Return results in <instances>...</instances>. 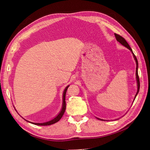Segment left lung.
Segmentation results:
<instances>
[{
	"mask_svg": "<svg viewBox=\"0 0 150 150\" xmlns=\"http://www.w3.org/2000/svg\"><path fill=\"white\" fill-rule=\"evenodd\" d=\"M114 35H115V38H116V39H117V41L118 42H119L120 44H122L123 45H124L125 47H127V48H128L129 50H130L131 51L132 53L133 54V57H134V59H135V60H136V75L137 83V93H136V96H135V98H134V100H135V98H136V96H137V93H139V89H140V80H139V75H138V70H137V69H138V61H137V58H136V55H135L134 54V53L132 52V50L131 48L130 47L129 45L128 44V42H127V41H126L125 39L122 36H121L120 35H118V34H116V33H114ZM97 119H99V120H101V119H98V118H97Z\"/></svg>",
	"mask_w": 150,
	"mask_h": 150,
	"instance_id": "left-lung-1",
	"label": "left lung"
}]
</instances>
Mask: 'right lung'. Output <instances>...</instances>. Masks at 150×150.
Listing matches in <instances>:
<instances>
[{
  "label": "right lung",
  "mask_w": 150,
  "mask_h": 150,
  "mask_svg": "<svg viewBox=\"0 0 150 150\" xmlns=\"http://www.w3.org/2000/svg\"><path fill=\"white\" fill-rule=\"evenodd\" d=\"M69 86H67V87L66 88V89H64V92H63V103H62V109H61V111H60V112L59 113V114L55 117L54 118V119L50 121H49V122H45V123H33V122H30L32 124H34V125H39V126H47V125H52L53 123H57V122H58L61 119V117H62L63 114H64V112H65V110H66V92H67V90L69 88Z\"/></svg>",
  "instance_id": "1"
}]
</instances>
